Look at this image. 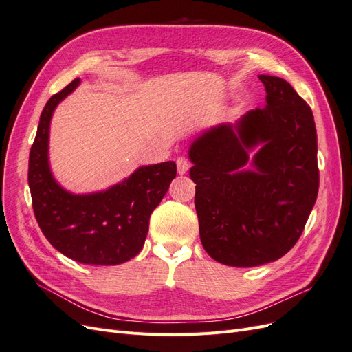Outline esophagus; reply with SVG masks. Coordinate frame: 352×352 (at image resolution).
<instances>
[{
    "instance_id": "obj_1",
    "label": "esophagus",
    "mask_w": 352,
    "mask_h": 352,
    "mask_svg": "<svg viewBox=\"0 0 352 352\" xmlns=\"http://www.w3.org/2000/svg\"><path fill=\"white\" fill-rule=\"evenodd\" d=\"M176 164H177V173L179 175H186L188 173V170H189V162L186 158H184V157H179L177 160H176Z\"/></svg>"
}]
</instances>
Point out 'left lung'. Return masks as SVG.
I'll use <instances>...</instances> for the list:
<instances>
[{"label":"left lung","instance_id":"obj_1","mask_svg":"<svg viewBox=\"0 0 352 352\" xmlns=\"http://www.w3.org/2000/svg\"><path fill=\"white\" fill-rule=\"evenodd\" d=\"M258 79L267 94L264 109L210 127L189 146L201 243L232 267L283 257L300 239L318 192L311 109L285 79ZM247 164L251 169L243 168Z\"/></svg>","mask_w":352,"mask_h":352}]
</instances>
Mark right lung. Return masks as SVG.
I'll return each instance as SVG.
<instances>
[{
    "label": "right lung",
    "mask_w": 352,
    "mask_h": 352,
    "mask_svg": "<svg viewBox=\"0 0 352 352\" xmlns=\"http://www.w3.org/2000/svg\"><path fill=\"white\" fill-rule=\"evenodd\" d=\"M79 83L80 79H74L52 95L42 110L29 154L32 207L42 233L57 251L82 264L116 265L142 250L150 216L176 177V164L141 166L100 192L72 194L60 186L48 157L51 117Z\"/></svg>",
    "instance_id": "right-lung-1"
}]
</instances>
